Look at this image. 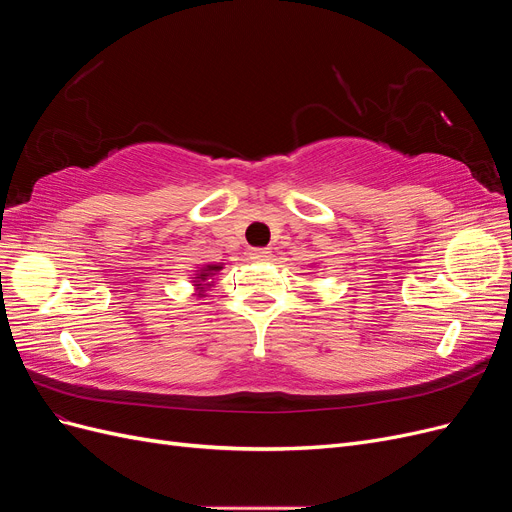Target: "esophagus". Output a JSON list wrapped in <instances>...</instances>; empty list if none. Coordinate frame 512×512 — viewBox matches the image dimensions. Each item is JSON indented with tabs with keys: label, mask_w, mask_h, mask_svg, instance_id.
I'll use <instances>...</instances> for the list:
<instances>
[{
	"label": "esophagus",
	"mask_w": 512,
	"mask_h": 512,
	"mask_svg": "<svg viewBox=\"0 0 512 512\" xmlns=\"http://www.w3.org/2000/svg\"><path fill=\"white\" fill-rule=\"evenodd\" d=\"M250 258L256 260V262H265L271 258V252L265 250V247H252L250 250Z\"/></svg>",
	"instance_id": "obj_1"
}]
</instances>
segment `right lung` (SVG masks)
<instances>
[{"mask_svg": "<svg viewBox=\"0 0 512 512\" xmlns=\"http://www.w3.org/2000/svg\"><path fill=\"white\" fill-rule=\"evenodd\" d=\"M218 269H220V267H213V265H211V267L207 269V273H205L203 277H200V280H205V277H207V275H213V271H218Z\"/></svg>", "mask_w": 512, "mask_h": 512, "instance_id": "right-lung-1", "label": "right lung"}]
</instances>
